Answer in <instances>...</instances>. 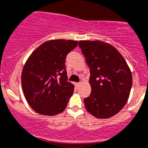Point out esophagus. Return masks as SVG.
<instances>
[{"label":"esophagus","mask_w":148,"mask_h":148,"mask_svg":"<svg viewBox=\"0 0 148 148\" xmlns=\"http://www.w3.org/2000/svg\"><path fill=\"white\" fill-rule=\"evenodd\" d=\"M75 86H76V87H77V88H79V86H81V83H80V82H77V83H76Z\"/></svg>","instance_id":"obj_1"}]
</instances>
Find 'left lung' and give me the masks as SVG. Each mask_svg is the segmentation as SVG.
Wrapping results in <instances>:
<instances>
[{
	"label": "left lung",
	"instance_id": "left-lung-1",
	"mask_svg": "<svg viewBox=\"0 0 148 148\" xmlns=\"http://www.w3.org/2000/svg\"><path fill=\"white\" fill-rule=\"evenodd\" d=\"M90 69V96L84 99L88 112L97 119L116 115L127 103L132 73L125 60L112 45L100 40H79Z\"/></svg>",
	"mask_w": 148,
	"mask_h": 148
}]
</instances>
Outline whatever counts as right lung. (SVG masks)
Listing matches in <instances>:
<instances>
[{
  "label": "right lung",
  "mask_w": 148,
  "mask_h": 148,
  "mask_svg": "<svg viewBox=\"0 0 148 148\" xmlns=\"http://www.w3.org/2000/svg\"><path fill=\"white\" fill-rule=\"evenodd\" d=\"M77 44L72 40L46 41L26 60L21 74L23 91L38 114L51 116L66 109L74 86L68 82L65 60Z\"/></svg>",
  "instance_id": "1"
}]
</instances>
